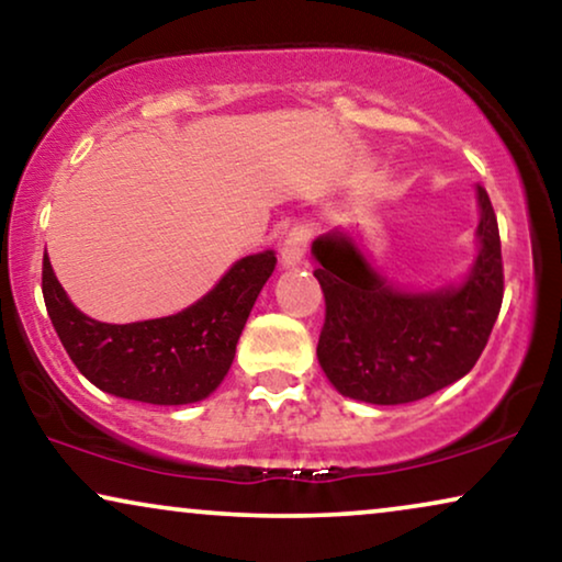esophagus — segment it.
Here are the masks:
<instances>
[{
	"label": "esophagus",
	"mask_w": 562,
	"mask_h": 562,
	"mask_svg": "<svg viewBox=\"0 0 562 562\" xmlns=\"http://www.w3.org/2000/svg\"><path fill=\"white\" fill-rule=\"evenodd\" d=\"M307 244H311V228H307V226L290 228V234L284 236L282 249H280L282 265L284 267H295V265L303 262V257H305V251H307Z\"/></svg>",
	"instance_id": "34e87169"
}]
</instances>
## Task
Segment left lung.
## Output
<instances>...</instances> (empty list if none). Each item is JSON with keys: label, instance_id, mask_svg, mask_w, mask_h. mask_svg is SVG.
Segmentation results:
<instances>
[{"label": "left lung", "instance_id": "left-lung-1", "mask_svg": "<svg viewBox=\"0 0 562 562\" xmlns=\"http://www.w3.org/2000/svg\"><path fill=\"white\" fill-rule=\"evenodd\" d=\"M479 191L481 251L458 290L405 295L376 278L341 236H321L315 280L326 297L318 361L351 400L405 405L453 384L473 369L499 315L504 265L496 213Z\"/></svg>", "mask_w": 562, "mask_h": 562}]
</instances>
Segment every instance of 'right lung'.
<instances>
[{"label":"right lung","instance_id":"obj_1","mask_svg":"<svg viewBox=\"0 0 562 562\" xmlns=\"http://www.w3.org/2000/svg\"><path fill=\"white\" fill-rule=\"evenodd\" d=\"M274 265L272 251L244 257L183 313L112 326L70 303L45 255L43 297L63 349L91 384L149 405H188L209 397L226 376L244 323Z\"/></svg>","mask_w":562,"mask_h":562}]
</instances>
